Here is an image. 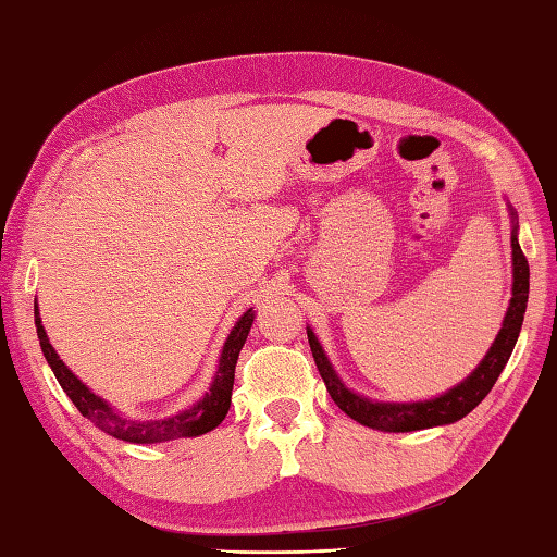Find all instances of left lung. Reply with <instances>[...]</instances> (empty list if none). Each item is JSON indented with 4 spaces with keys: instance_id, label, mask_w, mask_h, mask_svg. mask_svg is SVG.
<instances>
[{
    "instance_id": "1",
    "label": "left lung",
    "mask_w": 557,
    "mask_h": 557,
    "mask_svg": "<svg viewBox=\"0 0 557 557\" xmlns=\"http://www.w3.org/2000/svg\"><path fill=\"white\" fill-rule=\"evenodd\" d=\"M509 207V220H511V299L505 313L503 329L495 335L493 345L485 352L471 374H468L459 384L446 388L444 394L428 398V400H372L357 391L347 388L345 381L337 376L335 367L331 364L329 355H325L319 337L307 325L309 345L313 362L319 367L321 379L325 381L331 398L335 406L341 408L345 416H350L359 424L381 432H416L428 428H442V424H451L456 420L466 418L478 403H481L490 388L495 386L497 376L503 374L505 364L509 362L511 350H515L517 337L521 333V323H524L527 301H529V263L527 256L521 253L519 246V222L515 207Z\"/></svg>"
}]
</instances>
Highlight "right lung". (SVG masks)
I'll use <instances>...</instances> for the list:
<instances>
[{"label": "right lung", "mask_w": 557, "mask_h": 557, "mask_svg": "<svg viewBox=\"0 0 557 557\" xmlns=\"http://www.w3.org/2000/svg\"><path fill=\"white\" fill-rule=\"evenodd\" d=\"M33 313H36V331H38L40 350H42V355H46L54 379L60 381L62 391L70 396L76 410H79L84 418H89L98 430H103L106 434H111V437H115V440L133 442V444H157V442H171V440H181V437H200V434H207L214 428H220V422L226 418L228 406H232L236 359H238V352H242V347L250 333V325H253V319H256L253 309H248L238 315V321L234 323L232 333L226 335V341L222 345L220 362H216V372H214L212 384L205 391V396L200 400H195L193 406H188L185 410L173 412V416H169V418L145 420V418L127 416V412H120L106 398L96 396L82 379H76V374L62 362L60 355L54 352V347L50 345V337H48L46 329H42V321H40L38 301L33 304Z\"/></svg>", "instance_id": "obj_1"}]
</instances>
